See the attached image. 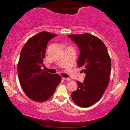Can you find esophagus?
<instances>
[{"label":"esophagus","instance_id":"obj_1","mask_svg":"<svg viewBox=\"0 0 130 130\" xmlns=\"http://www.w3.org/2000/svg\"><path fill=\"white\" fill-rule=\"evenodd\" d=\"M62 79L63 80H68V81H70V79H69V78H66V77H62Z\"/></svg>","mask_w":130,"mask_h":130}]
</instances>
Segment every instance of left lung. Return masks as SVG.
<instances>
[{
  "label": "left lung",
  "instance_id": "obj_1",
  "mask_svg": "<svg viewBox=\"0 0 130 130\" xmlns=\"http://www.w3.org/2000/svg\"><path fill=\"white\" fill-rule=\"evenodd\" d=\"M77 44L80 54L77 65L86 74L83 83L77 81V89L72 93L77 105L89 107L102 96L109 81L111 60L107 48L100 39L89 33L68 35Z\"/></svg>",
  "mask_w": 130,
  "mask_h": 130
}]
</instances>
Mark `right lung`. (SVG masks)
<instances>
[{"label": "right lung", "instance_id": "obj_1", "mask_svg": "<svg viewBox=\"0 0 130 130\" xmlns=\"http://www.w3.org/2000/svg\"><path fill=\"white\" fill-rule=\"evenodd\" d=\"M57 35L47 32L32 37L23 47L18 64L21 86L26 96L36 102H44L52 96L61 77L41 70L49 40Z\"/></svg>", "mask_w": 130, "mask_h": 130}]
</instances>
